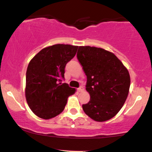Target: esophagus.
Wrapping results in <instances>:
<instances>
[{"mask_svg": "<svg viewBox=\"0 0 152 152\" xmlns=\"http://www.w3.org/2000/svg\"><path fill=\"white\" fill-rule=\"evenodd\" d=\"M83 90H84V88L81 87V86H80L79 88H78L77 89V91L78 92H81V91H83Z\"/></svg>", "mask_w": 152, "mask_h": 152, "instance_id": "obj_1", "label": "esophagus"}]
</instances>
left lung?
<instances>
[{"label": "left lung", "mask_w": 152, "mask_h": 152, "mask_svg": "<svg viewBox=\"0 0 152 152\" xmlns=\"http://www.w3.org/2000/svg\"><path fill=\"white\" fill-rule=\"evenodd\" d=\"M77 58L90 95L89 102L82 105L84 113L97 122L111 119L127 99L131 84L128 69L114 53L96 47L79 46Z\"/></svg>", "instance_id": "1"}]
</instances>
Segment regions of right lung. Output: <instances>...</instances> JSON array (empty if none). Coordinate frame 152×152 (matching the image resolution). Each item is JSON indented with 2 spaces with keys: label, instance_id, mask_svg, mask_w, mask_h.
<instances>
[{
  "label": "right lung",
  "instance_id": "right-lung-1",
  "mask_svg": "<svg viewBox=\"0 0 152 152\" xmlns=\"http://www.w3.org/2000/svg\"><path fill=\"white\" fill-rule=\"evenodd\" d=\"M78 46L57 44L43 48L30 61L26 74L25 96L31 110L45 120L61 113L76 89L62 84L65 67Z\"/></svg>",
  "mask_w": 152,
  "mask_h": 152
}]
</instances>
